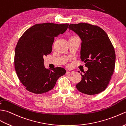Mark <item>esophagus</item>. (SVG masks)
<instances>
[{"label":"esophagus","mask_w":126,"mask_h":126,"mask_svg":"<svg viewBox=\"0 0 126 126\" xmlns=\"http://www.w3.org/2000/svg\"><path fill=\"white\" fill-rule=\"evenodd\" d=\"M74 73V71H73V70H67V72H66V73L67 74H72V73Z\"/></svg>","instance_id":"34e87169"}]
</instances>
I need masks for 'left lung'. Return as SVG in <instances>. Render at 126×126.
Instances as JSON below:
<instances>
[{
  "label": "left lung",
  "mask_w": 126,
  "mask_h": 126,
  "mask_svg": "<svg viewBox=\"0 0 126 126\" xmlns=\"http://www.w3.org/2000/svg\"><path fill=\"white\" fill-rule=\"evenodd\" d=\"M68 29L81 40L80 58L88 68L76 87L79 92L94 95L107 88L115 65V53L111 41L101 28L87 23L70 24Z\"/></svg>",
  "instance_id": "left-lung-1"
}]
</instances>
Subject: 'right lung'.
Masks as SVG:
<instances>
[{
    "mask_svg": "<svg viewBox=\"0 0 126 126\" xmlns=\"http://www.w3.org/2000/svg\"><path fill=\"white\" fill-rule=\"evenodd\" d=\"M68 25L35 24L19 39L15 49V67L19 80L28 91L35 94L46 93L66 73L65 69L60 67L46 69L44 57L51 53L54 38L63 34Z\"/></svg>",
    "mask_w": 126,
    "mask_h": 126,
    "instance_id": "right-lung-1",
    "label": "right lung"
}]
</instances>
